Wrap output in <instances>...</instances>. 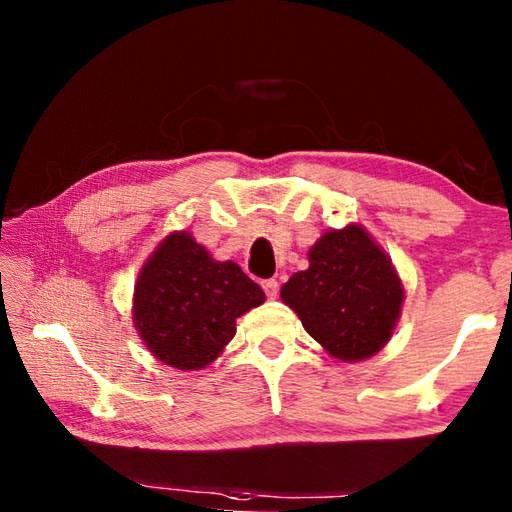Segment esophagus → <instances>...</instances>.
Segmentation results:
<instances>
[{
    "label": "esophagus",
    "mask_w": 512,
    "mask_h": 512,
    "mask_svg": "<svg viewBox=\"0 0 512 512\" xmlns=\"http://www.w3.org/2000/svg\"><path fill=\"white\" fill-rule=\"evenodd\" d=\"M262 289L266 293V298H275L277 296V289H280V284H277V280H264L262 282Z\"/></svg>",
    "instance_id": "34e87169"
}]
</instances>
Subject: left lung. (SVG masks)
<instances>
[{
    "mask_svg": "<svg viewBox=\"0 0 512 512\" xmlns=\"http://www.w3.org/2000/svg\"><path fill=\"white\" fill-rule=\"evenodd\" d=\"M309 268L293 273L280 298L311 339L339 361H363L391 341L404 284L391 257L359 223L327 230L309 248Z\"/></svg>",
    "mask_w": 512,
    "mask_h": 512,
    "instance_id": "1",
    "label": "left lung"
}]
</instances>
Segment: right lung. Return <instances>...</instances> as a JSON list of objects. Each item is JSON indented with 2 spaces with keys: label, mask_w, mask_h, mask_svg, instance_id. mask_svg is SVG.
Listing matches in <instances>:
<instances>
[{
  "label": "right lung",
  "mask_w": 512,
  "mask_h": 512,
  "mask_svg": "<svg viewBox=\"0 0 512 512\" xmlns=\"http://www.w3.org/2000/svg\"><path fill=\"white\" fill-rule=\"evenodd\" d=\"M266 300L235 262H219L192 232L164 237L140 268L133 325L155 359L176 370H203L237 332V318Z\"/></svg>",
  "instance_id": "add662e5"
}]
</instances>
